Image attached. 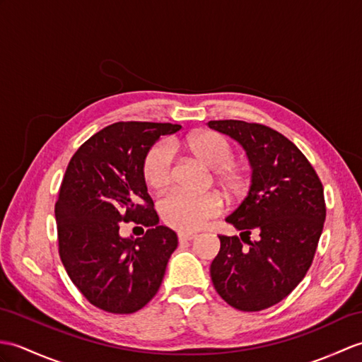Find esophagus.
I'll return each mask as SVG.
<instances>
[{"label": "esophagus", "instance_id": "34e87169", "mask_svg": "<svg viewBox=\"0 0 362 362\" xmlns=\"http://www.w3.org/2000/svg\"><path fill=\"white\" fill-rule=\"evenodd\" d=\"M177 236H179V240H192L196 238V234L188 233V231H180Z\"/></svg>", "mask_w": 362, "mask_h": 362}]
</instances>
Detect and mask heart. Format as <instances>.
I'll list each match as a JSON object with an SVG mask.
<instances>
[{"instance_id":"1","label":"heart","mask_w":362,"mask_h":362,"mask_svg":"<svg viewBox=\"0 0 362 362\" xmlns=\"http://www.w3.org/2000/svg\"><path fill=\"white\" fill-rule=\"evenodd\" d=\"M174 149H183L196 157L209 170H214V179L226 189L238 191L240 180L238 170L231 165L233 149L219 134L213 131L192 132L182 140L171 143ZM173 151L165 143L151 148L143 160V179L149 188L163 189L171 180ZM162 219L177 230H197L208 219L222 209V200L214 194H191L175 189L160 200Z\"/></svg>"}]
</instances>
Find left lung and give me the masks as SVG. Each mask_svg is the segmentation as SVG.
<instances>
[{"instance_id": "left-lung-1", "label": "left lung", "mask_w": 362, "mask_h": 362, "mask_svg": "<svg viewBox=\"0 0 362 362\" xmlns=\"http://www.w3.org/2000/svg\"><path fill=\"white\" fill-rule=\"evenodd\" d=\"M206 124L236 140L251 166L248 194L225 219L240 239L219 236L211 281L226 304L259 312L287 298L312 265L325 221L322 183L295 143L268 126ZM251 232L258 234L256 241L249 240Z\"/></svg>"}]
</instances>
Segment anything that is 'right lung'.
<instances>
[{
  "mask_svg": "<svg viewBox=\"0 0 362 362\" xmlns=\"http://www.w3.org/2000/svg\"><path fill=\"white\" fill-rule=\"evenodd\" d=\"M180 124L119 122L94 134L71 158L55 204L60 257L83 296L109 313L145 307L163 281L177 234L158 225L143 179V160ZM120 221L150 226L123 238Z\"/></svg>",
  "mask_w": 362,
  "mask_h": 362,
  "instance_id": "1",
  "label": "right lung"
}]
</instances>
